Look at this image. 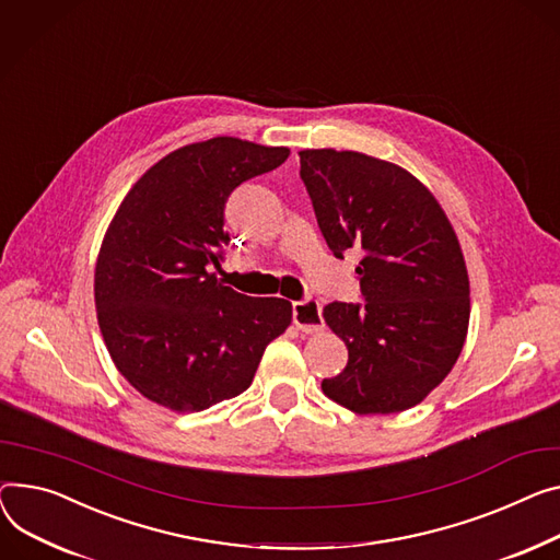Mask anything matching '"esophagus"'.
Segmentation results:
<instances>
[{"mask_svg": "<svg viewBox=\"0 0 560 560\" xmlns=\"http://www.w3.org/2000/svg\"><path fill=\"white\" fill-rule=\"evenodd\" d=\"M292 322L294 326L304 332H319L324 328L322 319V306L317 300H304L292 304Z\"/></svg>", "mask_w": 560, "mask_h": 560, "instance_id": "34e87169", "label": "esophagus"}]
</instances>
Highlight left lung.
<instances>
[{
	"mask_svg": "<svg viewBox=\"0 0 560 560\" xmlns=\"http://www.w3.org/2000/svg\"><path fill=\"white\" fill-rule=\"evenodd\" d=\"M300 162L330 252L362 254L364 304L332 302L322 313L349 349L322 392L355 415L402 412L443 383L466 342L459 238L428 186L398 164L332 148H308Z\"/></svg>",
	"mask_w": 560,
	"mask_h": 560,
	"instance_id": "8db88e82",
	"label": "left lung"
}]
</instances>
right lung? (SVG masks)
<instances>
[{
	"label": "right lung",
	"instance_id": "add662e5",
	"mask_svg": "<svg viewBox=\"0 0 560 560\" xmlns=\"http://www.w3.org/2000/svg\"><path fill=\"white\" fill-rule=\"evenodd\" d=\"M285 145L213 137L148 168L103 236L94 302L119 374L173 412L243 394L292 304L256 300L218 279L225 202L238 184L288 160Z\"/></svg>",
	"mask_w": 560,
	"mask_h": 560
}]
</instances>
